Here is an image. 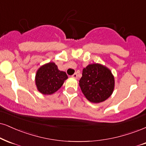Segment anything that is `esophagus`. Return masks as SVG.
<instances>
[{
	"instance_id": "obj_1",
	"label": "esophagus",
	"mask_w": 146,
	"mask_h": 146,
	"mask_svg": "<svg viewBox=\"0 0 146 146\" xmlns=\"http://www.w3.org/2000/svg\"><path fill=\"white\" fill-rule=\"evenodd\" d=\"M72 77H73V78H78V74H77V73L76 72V73L72 75Z\"/></svg>"
}]
</instances>
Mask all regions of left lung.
I'll return each instance as SVG.
<instances>
[{
	"instance_id": "left-lung-1",
	"label": "left lung",
	"mask_w": 146,
	"mask_h": 146,
	"mask_svg": "<svg viewBox=\"0 0 146 146\" xmlns=\"http://www.w3.org/2000/svg\"><path fill=\"white\" fill-rule=\"evenodd\" d=\"M79 86L89 102L98 104L111 96L114 89V77L110 70L100 64L88 65L82 70Z\"/></svg>"
}]
</instances>
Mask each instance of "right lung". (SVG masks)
<instances>
[{"label": "right lung", "mask_w": 146, "mask_h": 146, "mask_svg": "<svg viewBox=\"0 0 146 146\" xmlns=\"http://www.w3.org/2000/svg\"><path fill=\"white\" fill-rule=\"evenodd\" d=\"M67 78L65 72L59 70L55 63L49 62L37 70L35 82L39 92L43 95H51L62 87Z\"/></svg>", "instance_id": "1"}]
</instances>
